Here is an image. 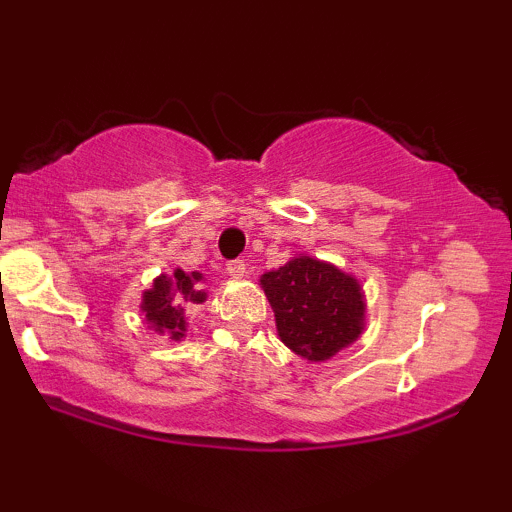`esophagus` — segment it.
Returning a JSON list of instances; mask_svg holds the SVG:
<instances>
[{
	"mask_svg": "<svg viewBox=\"0 0 512 512\" xmlns=\"http://www.w3.org/2000/svg\"><path fill=\"white\" fill-rule=\"evenodd\" d=\"M226 272L231 279H243V276H248V264L243 260H233L226 264Z\"/></svg>",
	"mask_w": 512,
	"mask_h": 512,
	"instance_id": "obj_1",
	"label": "esophagus"
}]
</instances>
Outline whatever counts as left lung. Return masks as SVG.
Listing matches in <instances>:
<instances>
[{
	"label": "left lung",
	"instance_id": "obj_1",
	"mask_svg": "<svg viewBox=\"0 0 512 512\" xmlns=\"http://www.w3.org/2000/svg\"><path fill=\"white\" fill-rule=\"evenodd\" d=\"M260 286L274 310L279 339L305 361H330L366 330L361 281L337 264L296 255L264 272Z\"/></svg>",
	"mask_w": 512,
	"mask_h": 512
}]
</instances>
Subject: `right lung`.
Wrapping results in <instances>:
<instances>
[{
  "label": "right lung",
  "mask_w": 512,
  "mask_h": 512,
  "mask_svg": "<svg viewBox=\"0 0 512 512\" xmlns=\"http://www.w3.org/2000/svg\"><path fill=\"white\" fill-rule=\"evenodd\" d=\"M202 272L173 269V274L156 276L151 289L142 293V313L146 325L173 342H182L187 332V310L207 301Z\"/></svg>",
  "instance_id": "add662e5"
}]
</instances>
